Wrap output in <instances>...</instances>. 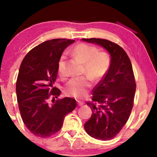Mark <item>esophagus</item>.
<instances>
[{
	"label": "esophagus",
	"mask_w": 157,
	"mask_h": 157,
	"mask_svg": "<svg viewBox=\"0 0 157 157\" xmlns=\"http://www.w3.org/2000/svg\"><path fill=\"white\" fill-rule=\"evenodd\" d=\"M78 104L79 106H82L84 104V102H81V101H78Z\"/></svg>",
	"instance_id": "obj_1"
}]
</instances>
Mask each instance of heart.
<instances>
[{
  "instance_id": "b5f03b06",
  "label": "heart",
  "mask_w": 157,
  "mask_h": 157,
  "mask_svg": "<svg viewBox=\"0 0 157 157\" xmlns=\"http://www.w3.org/2000/svg\"><path fill=\"white\" fill-rule=\"evenodd\" d=\"M73 54L84 63V73L94 81L102 79L110 68V55L105 51H98V48L95 46L84 43L78 44L73 48ZM65 55H62L57 64L58 73L62 77L65 74ZM91 86V80L87 77L75 78L66 83L63 91L68 96L81 98L87 94Z\"/></svg>"
}]
</instances>
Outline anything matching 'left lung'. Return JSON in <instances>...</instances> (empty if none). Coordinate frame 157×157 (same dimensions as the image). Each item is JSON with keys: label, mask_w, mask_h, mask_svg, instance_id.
<instances>
[{"label": "left lung", "mask_w": 157, "mask_h": 157, "mask_svg": "<svg viewBox=\"0 0 157 157\" xmlns=\"http://www.w3.org/2000/svg\"><path fill=\"white\" fill-rule=\"evenodd\" d=\"M82 40L105 48L111 60L108 72L93 89L92 101L86 102L92 116L85 123L84 129L96 139H112L128 121L134 105L136 85L132 63L118 44L103 39Z\"/></svg>", "instance_id": "8db88e82"}]
</instances>
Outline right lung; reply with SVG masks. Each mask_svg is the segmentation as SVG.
I'll return each mask as SVG.
<instances>
[{
	"mask_svg": "<svg viewBox=\"0 0 157 157\" xmlns=\"http://www.w3.org/2000/svg\"><path fill=\"white\" fill-rule=\"evenodd\" d=\"M74 41H46L32 49L21 62L16 84L18 108L25 125L36 136L46 138L59 132L64 117L78 105L73 98L58 99L61 91L52 86L59 58Z\"/></svg>",
	"mask_w": 157,
	"mask_h": 157,
	"instance_id": "obj_1",
	"label": "right lung"
}]
</instances>
